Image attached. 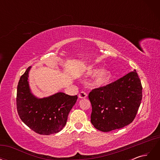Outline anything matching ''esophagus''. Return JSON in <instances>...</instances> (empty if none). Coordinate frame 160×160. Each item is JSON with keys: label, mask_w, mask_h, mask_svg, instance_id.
Listing matches in <instances>:
<instances>
[{"label": "esophagus", "mask_w": 160, "mask_h": 160, "mask_svg": "<svg viewBox=\"0 0 160 160\" xmlns=\"http://www.w3.org/2000/svg\"><path fill=\"white\" fill-rule=\"evenodd\" d=\"M87 96H88V95H87V93L84 91L80 92V93L79 94V98L80 99H85L87 98Z\"/></svg>", "instance_id": "1"}]
</instances>
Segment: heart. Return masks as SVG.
<instances>
[{
    "label": "heart",
    "mask_w": 160,
    "mask_h": 160,
    "mask_svg": "<svg viewBox=\"0 0 160 160\" xmlns=\"http://www.w3.org/2000/svg\"><path fill=\"white\" fill-rule=\"evenodd\" d=\"M86 75L89 77L95 76L93 79V84L98 88H102L109 83L111 78V72L108 69H99L89 68L86 72Z\"/></svg>",
    "instance_id": "heart-1"
}]
</instances>
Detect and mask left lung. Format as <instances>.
Returning a JSON list of instances; mask_svg holds the SVG:
<instances>
[{
  "instance_id": "8db88e82",
  "label": "left lung",
  "mask_w": 160,
  "mask_h": 160,
  "mask_svg": "<svg viewBox=\"0 0 160 160\" xmlns=\"http://www.w3.org/2000/svg\"><path fill=\"white\" fill-rule=\"evenodd\" d=\"M92 106L91 122L108 132L133 122L142 99V86L135 70L89 94Z\"/></svg>"
}]
</instances>
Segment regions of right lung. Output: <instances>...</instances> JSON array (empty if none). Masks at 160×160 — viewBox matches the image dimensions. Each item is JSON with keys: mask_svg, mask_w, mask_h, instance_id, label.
Returning <instances> with one entry per match:
<instances>
[{"mask_svg": "<svg viewBox=\"0 0 160 160\" xmlns=\"http://www.w3.org/2000/svg\"><path fill=\"white\" fill-rule=\"evenodd\" d=\"M31 67L20 78L17 86V108L22 122L41 135L59 132L65 127L67 117L75 104L77 96L58 92L38 98L31 90L28 74Z\"/></svg>", "mask_w": 160, "mask_h": 160, "instance_id": "right-lung-1", "label": "right lung"}]
</instances>
